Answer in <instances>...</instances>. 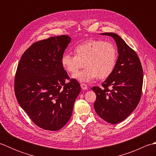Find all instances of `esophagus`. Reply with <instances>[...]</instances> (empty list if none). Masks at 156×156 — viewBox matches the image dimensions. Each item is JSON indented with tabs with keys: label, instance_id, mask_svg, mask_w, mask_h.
Listing matches in <instances>:
<instances>
[{
	"label": "esophagus",
	"instance_id": "34e87169",
	"mask_svg": "<svg viewBox=\"0 0 156 156\" xmlns=\"http://www.w3.org/2000/svg\"><path fill=\"white\" fill-rule=\"evenodd\" d=\"M80 86H81V88L83 89V90H87V89L88 88V87H87V84H84V83H82V84H80Z\"/></svg>",
	"mask_w": 156,
	"mask_h": 156
}]
</instances>
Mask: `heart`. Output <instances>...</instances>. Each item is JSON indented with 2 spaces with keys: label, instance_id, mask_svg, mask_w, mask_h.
Segmentation results:
<instances>
[{
  "label": "heart",
  "instance_id": "b5f03b06",
  "mask_svg": "<svg viewBox=\"0 0 156 156\" xmlns=\"http://www.w3.org/2000/svg\"><path fill=\"white\" fill-rule=\"evenodd\" d=\"M117 60V50L111 42L89 40L76 46L74 55L64 54L61 63L64 68L72 74L77 73L84 65L83 71L73 75L80 82H90L97 77L106 79L114 71Z\"/></svg>",
  "mask_w": 156,
  "mask_h": 156
}]
</instances>
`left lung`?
<instances>
[{
	"instance_id": "1",
	"label": "left lung",
	"mask_w": 156,
	"mask_h": 156,
	"mask_svg": "<svg viewBox=\"0 0 156 156\" xmlns=\"http://www.w3.org/2000/svg\"><path fill=\"white\" fill-rule=\"evenodd\" d=\"M101 35L114 39L119 55L114 71L102 82V87L91 88L97 95L94 107L103 120L116 124L125 120L140 102L144 80L143 68L137 54L120 36L114 33Z\"/></svg>"
}]
</instances>
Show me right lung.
I'll return each mask as SVG.
<instances>
[{
  "label": "right lung",
  "mask_w": 156,
  "mask_h": 156,
  "mask_svg": "<svg viewBox=\"0 0 156 156\" xmlns=\"http://www.w3.org/2000/svg\"><path fill=\"white\" fill-rule=\"evenodd\" d=\"M71 41L68 35L34 43L21 56L15 78V93L19 105L34 123L48 131H58L69 120L81 88L69 80L61 63Z\"/></svg>",
  "instance_id": "add662e5"
}]
</instances>
